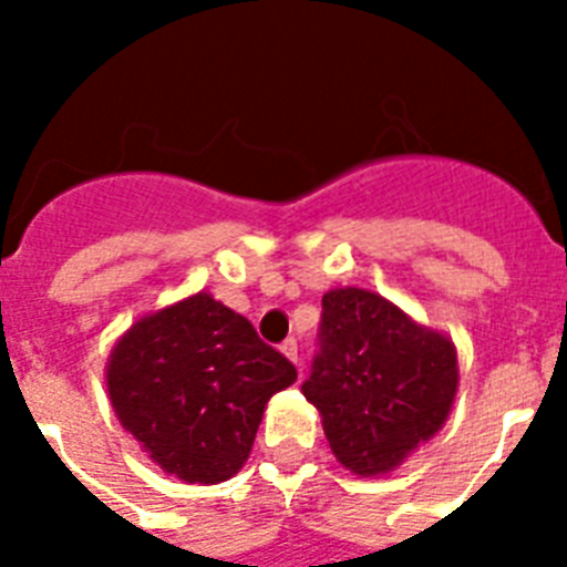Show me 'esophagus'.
<instances>
[{"label":"esophagus","mask_w":567,"mask_h":567,"mask_svg":"<svg viewBox=\"0 0 567 567\" xmlns=\"http://www.w3.org/2000/svg\"><path fill=\"white\" fill-rule=\"evenodd\" d=\"M282 353L288 355L293 364H300V347H297V341H293V338H288V341H285Z\"/></svg>","instance_id":"34e87169"}]
</instances>
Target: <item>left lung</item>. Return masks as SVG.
Here are the masks:
<instances>
[{"label": "left lung", "instance_id": "8db88e82", "mask_svg": "<svg viewBox=\"0 0 567 567\" xmlns=\"http://www.w3.org/2000/svg\"><path fill=\"white\" fill-rule=\"evenodd\" d=\"M320 350L302 394L336 458L359 476L394 471L444 426L456 396V347L364 288L323 293Z\"/></svg>", "mask_w": 567, "mask_h": 567}]
</instances>
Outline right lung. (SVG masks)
<instances>
[{
  "mask_svg": "<svg viewBox=\"0 0 567 567\" xmlns=\"http://www.w3.org/2000/svg\"><path fill=\"white\" fill-rule=\"evenodd\" d=\"M297 368L212 293L146 315L111 350V405L162 471L214 485L244 467L267 400Z\"/></svg>",
  "mask_w": 567,
  "mask_h": 567,
  "instance_id": "obj_1",
  "label": "right lung"
}]
</instances>
